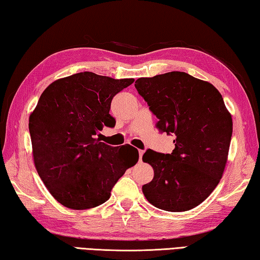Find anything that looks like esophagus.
<instances>
[{"label":"esophagus","mask_w":260,"mask_h":260,"mask_svg":"<svg viewBox=\"0 0 260 260\" xmlns=\"http://www.w3.org/2000/svg\"><path fill=\"white\" fill-rule=\"evenodd\" d=\"M144 151L143 150H139V160L142 161V156H143Z\"/></svg>","instance_id":"1"}]
</instances>
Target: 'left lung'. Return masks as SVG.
<instances>
[{
	"label": "left lung",
	"instance_id": "1",
	"mask_svg": "<svg viewBox=\"0 0 260 260\" xmlns=\"http://www.w3.org/2000/svg\"><path fill=\"white\" fill-rule=\"evenodd\" d=\"M135 88L158 118L157 128L175 136L171 153L144 152L155 173L142 186L144 196L170 212L196 208L218 186L227 162L233 121L221 94L179 71L140 78Z\"/></svg>",
	"mask_w": 260,
	"mask_h": 260
}]
</instances>
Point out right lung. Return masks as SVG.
<instances>
[{"label": "right lung", "instance_id": "add662e5", "mask_svg": "<svg viewBox=\"0 0 260 260\" xmlns=\"http://www.w3.org/2000/svg\"><path fill=\"white\" fill-rule=\"evenodd\" d=\"M133 82L80 72L54 81L41 94L28 122L34 164L61 205L86 210L103 204L138 162V149L111 147L95 138L103 126L116 125L109 113L111 101Z\"/></svg>", "mask_w": 260, "mask_h": 260}]
</instances>
